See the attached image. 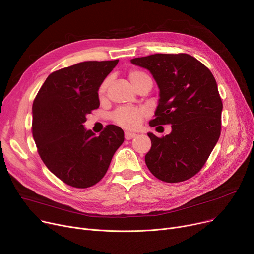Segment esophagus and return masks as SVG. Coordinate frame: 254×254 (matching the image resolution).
<instances>
[{"mask_svg": "<svg viewBox=\"0 0 254 254\" xmlns=\"http://www.w3.org/2000/svg\"><path fill=\"white\" fill-rule=\"evenodd\" d=\"M136 136V133H134V132H130V131H125V138L127 140L129 139H132L133 137Z\"/></svg>", "mask_w": 254, "mask_h": 254, "instance_id": "esophagus-1", "label": "esophagus"}]
</instances>
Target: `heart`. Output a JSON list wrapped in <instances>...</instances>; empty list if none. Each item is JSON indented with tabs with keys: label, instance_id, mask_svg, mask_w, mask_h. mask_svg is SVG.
<instances>
[{
	"label": "heart",
	"instance_id": "obj_1",
	"mask_svg": "<svg viewBox=\"0 0 254 254\" xmlns=\"http://www.w3.org/2000/svg\"><path fill=\"white\" fill-rule=\"evenodd\" d=\"M146 78H149V76L142 71L132 70L129 72V79L131 80L132 84H133L134 87L139 81ZM108 84H110V78H105L100 84L98 93L101 98L105 96ZM144 116H147V111L142 110V108L121 107L113 114L112 118L120 126L128 129H135L140 125L142 118Z\"/></svg>",
	"mask_w": 254,
	"mask_h": 254
}]
</instances>
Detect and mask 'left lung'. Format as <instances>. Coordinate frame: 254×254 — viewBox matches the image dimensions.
Segmentation results:
<instances>
[{
    "label": "left lung",
    "instance_id": "obj_1",
    "mask_svg": "<svg viewBox=\"0 0 254 254\" xmlns=\"http://www.w3.org/2000/svg\"><path fill=\"white\" fill-rule=\"evenodd\" d=\"M131 63L148 69L159 88L150 126L172 125L144 157L150 172L163 182H183L196 175L220 136L222 101L212 72L187 54H155Z\"/></svg>",
    "mask_w": 254,
    "mask_h": 254
}]
</instances>
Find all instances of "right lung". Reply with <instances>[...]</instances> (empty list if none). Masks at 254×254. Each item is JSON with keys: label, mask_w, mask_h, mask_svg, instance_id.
Wrapping results in <instances>:
<instances>
[{"label": "right lung", "mask_w": 254, "mask_h": 254, "mask_svg": "<svg viewBox=\"0 0 254 254\" xmlns=\"http://www.w3.org/2000/svg\"><path fill=\"white\" fill-rule=\"evenodd\" d=\"M118 62L87 61L55 71L33 102L32 133L40 158L69 186L98 183L124 141V131L116 125L98 136L83 127L87 115L100 105V84Z\"/></svg>", "instance_id": "add662e5"}]
</instances>
